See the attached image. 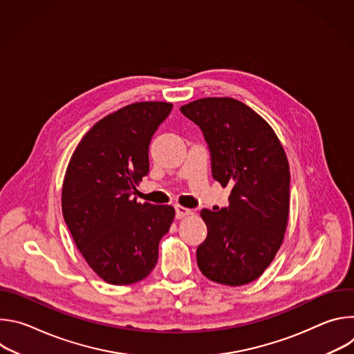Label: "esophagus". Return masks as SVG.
<instances>
[{"label":"esophagus","instance_id":"1","mask_svg":"<svg viewBox=\"0 0 354 354\" xmlns=\"http://www.w3.org/2000/svg\"><path fill=\"white\" fill-rule=\"evenodd\" d=\"M175 209H176V218H178V220L185 218V217H187V216L192 214V210H190V209H186V207H183V206H176Z\"/></svg>","mask_w":354,"mask_h":354}]
</instances>
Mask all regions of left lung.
<instances>
[{"label": "left lung", "mask_w": 354, "mask_h": 354, "mask_svg": "<svg viewBox=\"0 0 354 354\" xmlns=\"http://www.w3.org/2000/svg\"><path fill=\"white\" fill-rule=\"evenodd\" d=\"M210 147L213 178L232 187L230 206L201 210L207 238L198 245L200 272L225 286H243L269 268L290 212V167L270 124L234 97H203L180 106Z\"/></svg>", "instance_id": "left-lung-1"}]
</instances>
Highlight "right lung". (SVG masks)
<instances>
[{
	"instance_id": "1",
	"label": "right lung",
	"mask_w": 354,
	"mask_h": 354,
	"mask_svg": "<svg viewBox=\"0 0 354 354\" xmlns=\"http://www.w3.org/2000/svg\"><path fill=\"white\" fill-rule=\"evenodd\" d=\"M171 111L172 104L156 100L120 108L91 127L68 162L64 221L88 266L109 284H133L153 272L175 218L172 206L131 197L149 171V141Z\"/></svg>"
}]
</instances>
